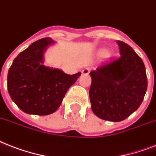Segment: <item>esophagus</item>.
<instances>
[{"label":"esophagus","instance_id":"34e87169","mask_svg":"<svg viewBox=\"0 0 156 156\" xmlns=\"http://www.w3.org/2000/svg\"><path fill=\"white\" fill-rule=\"evenodd\" d=\"M91 69L89 68V67H86V68H84V70H82V74L83 75H89V72H90Z\"/></svg>","mask_w":156,"mask_h":156}]
</instances>
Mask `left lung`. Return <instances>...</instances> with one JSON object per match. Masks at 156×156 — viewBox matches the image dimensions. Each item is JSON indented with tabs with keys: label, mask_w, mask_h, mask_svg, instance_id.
Listing matches in <instances>:
<instances>
[{
	"label": "left lung",
	"mask_w": 156,
	"mask_h": 156,
	"mask_svg": "<svg viewBox=\"0 0 156 156\" xmlns=\"http://www.w3.org/2000/svg\"><path fill=\"white\" fill-rule=\"evenodd\" d=\"M119 55L89 73L93 112L108 121L124 120L140 107L147 89L142 58L132 47L117 41Z\"/></svg>",
	"instance_id": "8db88e82"
}]
</instances>
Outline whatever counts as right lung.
<instances>
[{
	"label": "right lung",
	"instance_id": "1",
	"mask_svg": "<svg viewBox=\"0 0 156 156\" xmlns=\"http://www.w3.org/2000/svg\"><path fill=\"white\" fill-rule=\"evenodd\" d=\"M53 42L49 37L33 42L14 58L9 67V96L27 114L46 115L56 112L68 89L81 74L68 75L42 64L44 50Z\"/></svg>",
	"mask_w": 156,
	"mask_h": 156
}]
</instances>
